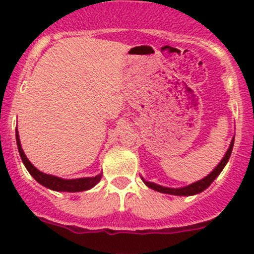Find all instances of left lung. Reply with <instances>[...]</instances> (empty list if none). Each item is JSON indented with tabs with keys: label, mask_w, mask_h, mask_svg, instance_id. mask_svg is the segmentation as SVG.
Instances as JSON below:
<instances>
[{
	"label": "left lung",
	"mask_w": 254,
	"mask_h": 254,
	"mask_svg": "<svg viewBox=\"0 0 254 254\" xmlns=\"http://www.w3.org/2000/svg\"><path fill=\"white\" fill-rule=\"evenodd\" d=\"M234 138H235V137H233V140H231V142H230V146H229V149H227L226 154H225L224 158L221 159L220 163L216 166V168H214V170L212 171L209 175H207L204 179L199 180V181H195V183L190 184V185H188V186H184V188H167V186H162V185H158V184L150 183V181H146V180H144L142 177H141V180L144 181V184L148 186V188L155 190V191L163 192V194L179 195V196H190V195L199 194V192L204 191L208 186L211 185L214 180H216V177L220 175L221 171L225 168V166H226L227 162H229V159H230L231 151H233Z\"/></svg>",
	"instance_id": "1"
}]
</instances>
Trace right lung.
<instances>
[{
  "label": "right lung",
  "mask_w": 254,
  "mask_h": 254,
  "mask_svg": "<svg viewBox=\"0 0 254 254\" xmlns=\"http://www.w3.org/2000/svg\"><path fill=\"white\" fill-rule=\"evenodd\" d=\"M16 135V144H18V150L20 154V158L23 160L24 166L28 170V172L32 175L37 183L41 184L42 186L47 188V189L55 190V191H68V192H77V191H84V190H90L91 188H94L99 181L101 180L103 173H99L94 177H81V179H71L65 180L60 179L58 176H53V175H47V173L41 172L40 170H37L33 164L30 163L27 155L24 154L23 149L20 145V138H19L18 129L15 131Z\"/></svg>",
  "instance_id": "obj_1"
}]
</instances>
